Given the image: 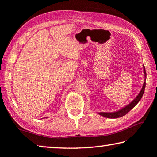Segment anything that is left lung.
<instances>
[{
	"label": "left lung",
	"instance_id": "8db88e82",
	"mask_svg": "<svg viewBox=\"0 0 157 157\" xmlns=\"http://www.w3.org/2000/svg\"><path fill=\"white\" fill-rule=\"evenodd\" d=\"M143 71H144V74H145V77H146V72H145V67H143ZM145 82L143 84V88L141 89V91L139 93V94L138 95V96L135 98V99L132 101V102L129 104L127 106H126L125 107H124L122 109L119 110L118 111H116V112H113V113H105V112H101L99 113L100 115L106 117V118H120V117L123 116L124 115L129 112V111L132 109L134 108L135 106H136L138 102H139L140 100L141 99V98L143 95V93H144L145 91Z\"/></svg>",
	"mask_w": 157,
	"mask_h": 157
}]
</instances>
